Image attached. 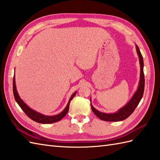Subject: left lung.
Returning a JSON list of instances; mask_svg holds the SVG:
<instances>
[{"label":"left lung","instance_id":"1","mask_svg":"<svg viewBox=\"0 0 160 160\" xmlns=\"http://www.w3.org/2000/svg\"><path fill=\"white\" fill-rule=\"evenodd\" d=\"M135 48H136V52L139 58V62H140V77L138 89L135 91L134 94L132 95V96L130 99V100H129L124 107H121L120 109L118 110L116 112H115V113H107L99 111L97 110L96 108H94L92 104L91 103V109H92L94 114L102 120L108 122H119L125 120V119H127L128 117L130 116L132 112L134 111L135 108L138 107V104L140 103V102L142 98V96H143L144 90V75L143 70L144 61L140 51L139 49V47L137 45H135ZM90 100L91 101V98Z\"/></svg>","mask_w":160,"mask_h":160}]
</instances>
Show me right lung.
Segmentation results:
<instances>
[{
    "label": "right lung",
    "mask_w": 160,
    "mask_h": 160,
    "mask_svg": "<svg viewBox=\"0 0 160 160\" xmlns=\"http://www.w3.org/2000/svg\"><path fill=\"white\" fill-rule=\"evenodd\" d=\"M13 96H14V98L16 101V102L18 103L20 107L22 108V110L25 112V113L28 115L30 119H32V120L41 124H52V123H54V122H58L61 120V119H62L67 113L68 111H69L70 102L73 99V97L76 96V94L77 93L76 91V92H74L72 95H71V96L69 98V100L67 104V107L64 108V109L61 112V113L57 114L56 115L49 116V115H45L44 114L38 113V112L36 111L35 110L32 109V108H30L28 105L25 104V102L20 98L18 91L16 90L15 74L14 76H13Z\"/></svg>",
    "instance_id": "obj_1"
}]
</instances>
